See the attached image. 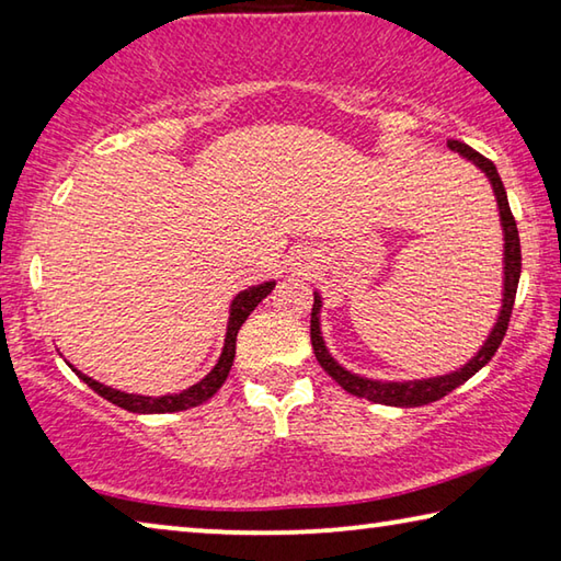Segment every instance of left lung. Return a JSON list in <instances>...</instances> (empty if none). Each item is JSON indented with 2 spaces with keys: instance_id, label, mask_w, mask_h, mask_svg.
Returning a JSON list of instances; mask_svg holds the SVG:
<instances>
[{
  "instance_id": "1",
  "label": "left lung",
  "mask_w": 561,
  "mask_h": 561,
  "mask_svg": "<svg viewBox=\"0 0 561 561\" xmlns=\"http://www.w3.org/2000/svg\"><path fill=\"white\" fill-rule=\"evenodd\" d=\"M448 148L460 153L462 158H468L472 165H478L485 178L490 180L492 193H495L497 201V210H500V225H502V240H505V250H502V307L495 327L485 339V344L478 348L468 364H462L460 368H455L450 374L443 376H431V378H413V381H376V378H366L358 374L346 371L339 360L329 354V348L324 344V336H321V294L314 291V309H311V346H314L317 360L321 368L334 378V381L348 391L351 396L366 398L371 403H383V405H396V408H415V405H425L433 401H440L443 396H448L455 388L462 386L468 378L480 371L488 360L495 356V351L500 348L502 339H505V331L512 317V307H515V294H517V284H519V272H522V252H519V234H517V222L512 217L510 203H507V193L505 185L497 175V168L492 160L485 156H480L478 150H472L470 146L460 144V140H448Z\"/></svg>"
}]
</instances>
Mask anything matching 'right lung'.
Segmentation results:
<instances>
[{
  "label": "right lung",
  "instance_id": "obj_1",
  "mask_svg": "<svg viewBox=\"0 0 561 561\" xmlns=\"http://www.w3.org/2000/svg\"><path fill=\"white\" fill-rule=\"evenodd\" d=\"M274 284L277 282H262V284H254V287H247L244 291L237 294L230 304V319H227V331H225V346H222V354L217 358V364L210 374H207L203 381L193 383L185 391L180 393H168V396H138V393H126V391H118V388H111V386H103L99 381H93L91 376L81 374L79 368H71L76 371V376L81 378L83 383L89 388H93L101 398H106V401L116 403L118 408H126L130 413H175V411H187V408H195L205 403L207 398H213L217 391H220V386L227 381V376H230V368H232V360H234V346H237V331L247 321V317L252 314L254 307L267 297V294L274 289Z\"/></svg>",
  "mask_w": 561,
  "mask_h": 561
}]
</instances>
